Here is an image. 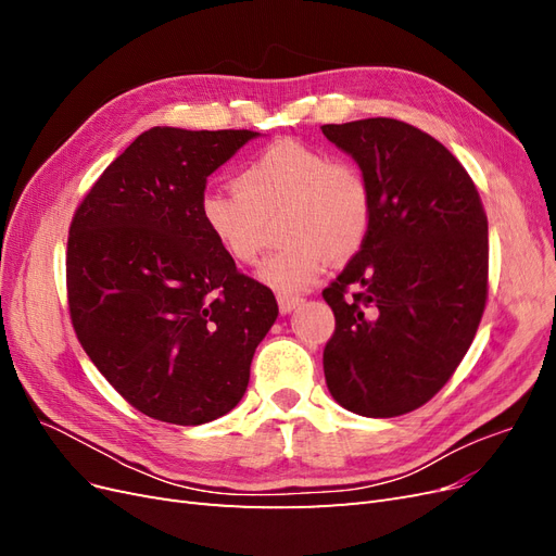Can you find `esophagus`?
Returning <instances> with one entry per match:
<instances>
[{
	"label": "esophagus",
	"instance_id": "1",
	"mask_svg": "<svg viewBox=\"0 0 556 556\" xmlns=\"http://www.w3.org/2000/svg\"><path fill=\"white\" fill-rule=\"evenodd\" d=\"M301 301H304V299H301V296H290V294H278V308H280V313H285V315H288V313H292L299 304H301Z\"/></svg>",
	"mask_w": 556,
	"mask_h": 556
}]
</instances>
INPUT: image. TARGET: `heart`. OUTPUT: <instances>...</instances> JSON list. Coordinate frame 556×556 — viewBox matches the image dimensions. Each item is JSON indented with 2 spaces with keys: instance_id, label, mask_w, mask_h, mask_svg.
<instances>
[{
  "instance_id": "heart-1",
  "label": "heart",
  "mask_w": 556,
  "mask_h": 556,
  "mask_svg": "<svg viewBox=\"0 0 556 556\" xmlns=\"http://www.w3.org/2000/svg\"><path fill=\"white\" fill-rule=\"evenodd\" d=\"M237 190L201 192L197 215L225 255L243 266L260 260L266 223L282 245L260 268V280L282 294L304 292L364 245L374 217L371 182L355 162L331 160L299 141H276L248 160Z\"/></svg>"
}]
</instances>
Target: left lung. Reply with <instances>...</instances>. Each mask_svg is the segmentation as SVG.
<instances>
[{"label":"left lung","mask_w":556,"mask_h":556,"mask_svg":"<svg viewBox=\"0 0 556 556\" xmlns=\"http://www.w3.org/2000/svg\"><path fill=\"white\" fill-rule=\"evenodd\" d=\"M371 182L366 241L323 292L336 317L325 380L364 417L410 413L441 392L476 339L490 239L476 182L427 131L394 117L323 125Z\"/></svg>","instance_id":"obj_1"}]
</instances>
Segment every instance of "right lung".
<instances>
[{"label":"right lung","mask_w":556,"mask_h":556,"mask_svg":"<svg viewBox=\"0 0 556 556\" xmlns=\"http://www.w3.org/2000/svg\"><path fill=\"white\" fill-rule=\"evenodd\" d=\"M250 129L153 127L80 201L66 241V299L83 350L134 408L197 427L243 399L278 317L197 215L206 178Z\"/></svg>","instance_id":"add662e5"}]
</instances>
